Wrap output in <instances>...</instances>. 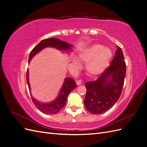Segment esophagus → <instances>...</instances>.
I'll return each instance as SVG.
<instances>
[{"label": "esophagus", "mask_w": 147, "mask_h": 147, "mask_svg": "<svg viewBox=\"0 0 147 147\" xmlns=\"http://www.w3.org/2000/svg\"><path fill=\"white\" fill-rule=\"evenodd\" d=\"M76 84H77V85H80V84H82V82L80 80H76Z\"/></svg>", "instance_id": "34e87169"}]
</instances>
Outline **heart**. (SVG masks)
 <instances>
[{
  "mask_svg": "<svg viewBox=\"0 0 147 147\" xmlns=\"http://www.w3.org/2000/svg\"><path fill=\"white\" fill-rule=\"evenodd\" d=\"M112 57V51L107 48H104L100 44H93L86 48L79 55L78 58L86 64V73L91 76H96L104 72L107 67ZM72 64L79 66L76 59L72 60Z\"/></svg>",
  "mask_w": 147,
  "mask_h": 147,
  "instance_id": "obj_1",
  "label": "heart"
}]
</instances>
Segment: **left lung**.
<instances>
[{
	"instance_id": "1",
	"label": "left lung",
	"mask_w": 147,
	"mask_h": 147,
	"mask_svg": "<svg viewBox=\"0 0 147 147\" xmlns=\"http://www.w3.org/2000/svg\"><path fill=\"white\" fill-rule=\"evenodd\" d=\"M117 47V50L110 66L96 80L85 83L86 93L84 104L92 114L106 112L112 107L121 96L126 65L121 48Z\"/></svg>"
}]
</instances>
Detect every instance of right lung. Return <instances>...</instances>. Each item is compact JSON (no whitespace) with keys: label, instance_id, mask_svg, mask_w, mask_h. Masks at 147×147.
<instances>
[{"label":"right lung","instance_id":"add662e5","mask_svg":"<svg viewBox=\"0 0 147 147\" xmlns=\"http://www.w3.org/2000/svg\"><path fill=\"white\" fill-rule=\"evenodd\" d=\"M46 47H54L58 49V50L67 51L70 50L71 48V45L67 43L66 42L61 41V40L56 38H50L42 40L30 51L29 56V63L38 52L41 51L42 49ZM28 75L29 70L28 69L27 72H26V81H27L29 91L30 92V87L29 82ZM76 83L74 81L72 78H66L64 80L63 87L61 89L58 97L54 101L47 104L42 103V102H40L39 101L35 100L32 96V94H31V98H32L33 103L35 107L42 113L49 115L56 114L58 113L65 106L67 99V97L70 94V92L75 88H76Z\"/></svg>","mask_w":147,"mask_h":147}]
</instances>
